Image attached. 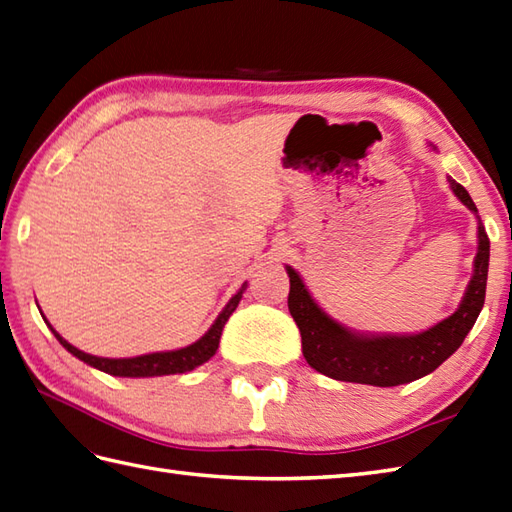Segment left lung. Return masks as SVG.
I'll return each instance as SVG.
<instances>
[{
    "label": "left lung",
    "mask_w": 512,
    "mask_h": 512,
    "mask_svg": "<svg viewBox=\"0 0 512 512\" xmlns=\"http://www.w3.org/2000/svg\"><path fill=\"white\" fill-rule=\"evenodd\" d=\"M447 181L462 205L478 213L467 189L454 178H447ZM489 253V235L484 231V224L478 222V255L473 261V277L465 299L449 318L412 336H364L342 327L320 310L301 277L288 266V307L294 323L299 325L307 364L338 382L384 388L408 384L423 375H430L460 347L480 316L486 277H489Z\"/></svg>",
    "instance_id": "8db88e82"
}]
</instances>
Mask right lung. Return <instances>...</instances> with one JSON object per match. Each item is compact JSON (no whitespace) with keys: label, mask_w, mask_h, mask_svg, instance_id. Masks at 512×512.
Instances as JSON below:
<instances>
[{"label":"right lung","mask_w":512,"mask_h":512,"mask_svg":"<svg viewBox=\"0 0 512 512\" xmlns=\"http://www.w3.org/2000/svg\"><path fill=\"white\" fill-rule=\"evenodd\" d=\"M246 290V283L240 288L233 299L227 303V307L220 312V316L216 318V323L209 327V331L200 340H196L189 347L176 349V351H163V353H148V355H137V358H122V360H111V358H98V355H89L85 351L76 349L74 344H69L58 331L50 325L52 334L56 336V340L63 344V347L76 355L78 360H82L85 364L98 368V371H104L115 377H159V375H176V373H187L194 371L196 366L205 364L209 358H213L218 351L220 344V336L222 329L227 325L229 316L235 312L237 303L242 299V292Z\"/></svg>","instance_id":"add662e5"}]
</instances>
